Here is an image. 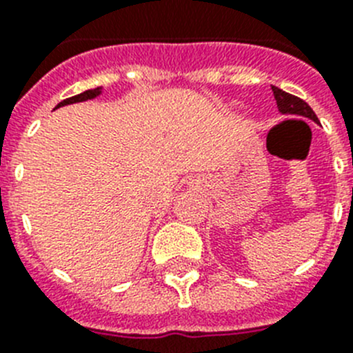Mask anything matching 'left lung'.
Masks as SVG:
<instances>
[{
    "mask_svg": "<svg viewBox=\"0 0 353 353\" xmlns=\"http://www.w3.org/2000/svg\"><path fill=\"white\" fill-rule=\"evenodd\" d=\"M274 92V99L277 102V109H279V113L281 114H292V117H302V118H310L313 120L314 123H320L314 114L313 109L310 108L307 102H304L299 97L292 95V93L283 92L281 88H277V86H272Z\"/></svg>",
    "mask_w": 353,
    "mask_h": 353,
    "instance_id": "1",
    "label": "left lung"
}]
</instances>
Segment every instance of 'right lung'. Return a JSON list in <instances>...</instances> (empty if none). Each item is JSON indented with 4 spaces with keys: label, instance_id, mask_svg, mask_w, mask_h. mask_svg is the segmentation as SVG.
Returning a JSON list of instances; mask_svg holds the SVG:
<instances>
[{
    "label": "right lung",
    "instance_id": "add662e5",
    "mask_svg": "<svg viewBox=\"0 0 353 353\" xmlns=\"http://www.w3.org/2000/svg\"><path fill=\"white\" fill-rule=\"evenodd\" d=\"M102 93V86H99V88H93V90H86V92L79 93V95H74L70 97V99H65V101H61L60 104L56 105V109L61 108V105H68V104H76V102H84V101H92V99H95V97H99Z\"/></svg>",
    "mask_w": 353,
    "mask_h": 353
}]
</instances>
